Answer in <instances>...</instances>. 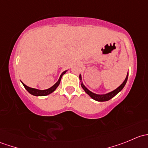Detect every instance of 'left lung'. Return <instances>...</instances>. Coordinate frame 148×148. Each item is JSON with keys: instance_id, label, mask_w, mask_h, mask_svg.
<instances>
[{"instance_id": "left-lung-1", "label": "left lung", "mask_w": 148, "mask_h": 148, "mask_svg": "<svg viewBox=\"0 0 148 148\" xmlns=\"http://www.w3.org/2000/svg\"><path fill=\"white\" fill-rule=\"evenodd\" d=\"M127 78H128V73L127 74V77L126 78H125V81H124L122 84H121L120 86H119L117 89L112 91V92H108V93L102 94V95H98V94H95L94 93V92H91L90 90H89V89H88L84 85V84L82 82V76L81 74H79V79H80V82H81V86L83 88L84 90V92H86V93L90 97H92V99H95V100L98 101V102H105V101H108L110 100V99H111L112 98L114 97L116 95H117V94H118L119 92L123 89L125 85L126 84L127 81Z\"/></svg>"}]
</instances>
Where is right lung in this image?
I'll list each match as a JSON object with an SVG mask.
<instances>
[{
  "mask_svg": "<svg viewBox=\"0 0 148 148\" xmlns=\"http://www.w3.org/2000/svg\"><path fill=\"white\" fill-rule=\"evenodd\" d=\"M66 71H67V70H66V71L62 72V74H61L60 77H59V80H58V81L56 82L54 84H53V86H51V87L49 88V89H44V90H41V89H34V88L29 87V86H26V85L25 84H23V82H21V83L23 84V86L25 87V89H26V90H27L28 92H29L30 94H31V95H34V96H37V97H38V96H46V95H49V94L52 93V92H54V91L56 90V89L58 87V86H59V84H60V82H61V79H62V76H63L64 74L66 72Z\"/></svg>",
  "mask_w": 148,
  "mask_h": 148,
  "instance_id": "obj_1",
  "label": "right lung"
}]
</instances>
